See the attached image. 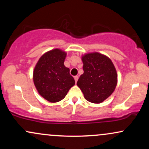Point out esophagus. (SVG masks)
I'll use <instances>...</instances> for the list:
<instances>
[{"label":"esophagus","mask_w":149,"mask_h":149,"mask_svg":"<svg viewBox=\"0 0 149 149\" xmlns=\"http://www.w3.org/2000/svg\"><path fill=\"white\" fill-rule=\"evenodd\" d=\"M74 79H75V81H76V83H77V81H78V76H74Z\"/></svg>","instance_id":"1"}]
</instances>
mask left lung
Returning <instances> with one entry per match:
<instances>
[{"instance_id":"8db88e82","label":"left lung","mask_w":149,"mask_h":149,"mask_svg":"<svg viewBox=\"0 0 149 149\" xmlns=\"http://www.w3.org/2000/svg\"><path fill=\"white\" fill-rule=\"evenodd\" d=\"M83 74L77 85L83 92L85 100L100 104L110 96L117 85V73L109 57L97 52L82 57Z\"/></svg>"}]
</instances>
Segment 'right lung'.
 Listing matches in <instances>:
<instances>
[{"label": "right lung", "instance_id": "add662e5", "mask_svg": "<svg viewBox=\"0 0 149 149\" xmlns=\"http://www.w3.org/2000/svg\"><path fill=\"white\" fill-rule=\"evenodd\" d=\"M66 53L54 49L44 54L33 71V82L38 92L49 102H57L66 97L75 80L64 66Z\"/></svg>", "mask_w": 149, "mask_h": 149}]
</instances>
